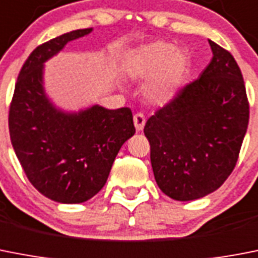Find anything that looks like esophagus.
I'll list each match as a JSON object with an SVG mask.
<instances>
[{
	"label": "esophagus",
	"instance_id": "obj_1",
	"mask_svg": "<svg viewBox=\"0 0 258 258\" xmlns=\"http://www.w3.org/2000/svg\"><path fill=\"white\" fill-rule=\"evenodd\" d=\"M134 124H135L136 131H143L144 125H146V116L143 115L142 112H138L134 115Z\"/></svg>",
	"mask_w": 258,
	"mask_h": 258
}]
</instances>
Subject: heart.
<instances>
[{"label":"heart","instance_id":"obj_1","mask_svg":"<svg viewBox=\"0 0 258 258\" xmlns=\"http://www.w3.org/2000/svg\"><path fill=\"white\" fill-rule=\"evenodd\" d=\"M187 52L168 42L143 44L130 52L124 61L125 75L135 81L151 80L146 97L153 105L172 102L185 85L189 73Z\"/></svg>","mask_w":258,"mask_h":258}]
</instances>
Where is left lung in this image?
Instances as JSON below:
<instances>
[{
	"mask_svg": "<svg viewBox=\"0 0 258 258\" xmlns=\"http://www.w3.org/2000/svg\"><path fill=\"white\" fill-rule=\"evenodd\" d=\"M213 59L201 77L147 120L151 164L169 198L206 197L232 173L248 128L249 105L233 56L209 40Z\"/></svg>",
	"mask_w": 258,
	"mask_h": 258,
	"instance_id": "1",
	"label": "left lung"
}]
</instances>
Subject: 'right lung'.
Returning a JSON list of instances; mask_svg holds the SVG:
<instances>
[{
	"label": "right lung",
	"mask_w": 258,
	"mask_h": 258,
	"mask_svg": "<svg viewBox=\"0 0 258 258\" xmlns=\"http://www.w3.org/2000/svg\"><path fill=\"white\" fill-rule=\"evenodd\" d=\"M92 31L75 30L36 47L19 72L9 111L13 148L29 181L44 197L68 205L102 189L119 149L135 134L128 107L66 111L47 96L45 61Z\"/></svg>",
	"instance_id": "obj_1"
}]
</instances>
